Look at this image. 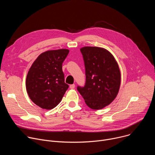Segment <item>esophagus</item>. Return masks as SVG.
I'll return each instance as SVG.
<instances>
[{"label":"esophagus","mask_w":155,"mask_h":155,"mask_svg":"<svg viewBox=\"0 0 155 155\" xmlns=\"http://www.w3.org/2000/svg\"><path fill=\"white\" fill-rule=\"evenodd\" d=\"M75 85L74 84H71V85H70V88H71V89L73 90V89H74V88H75Z\"/></svg>","instance_id":"34e87169"}]
</instances>
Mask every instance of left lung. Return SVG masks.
<instances>
[{
    "mask_svg": "<svg viewBox=\"0 0 155 155\" xmlns=\"http://www.w3.org/2000/svg\"><path fill=\"white\" fill-rule=\"evenodd\" d=\"M83 54L86 83L77 87L86 104L93 110H100L116 98L121 84V72L113 54L97 47L80 48Z\"/></svg>",
    "mask_w": 155,
    "mask_h": 155,
    "instance_id": "1",
    "label": "left lung"
}]
</instances>
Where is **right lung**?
I'll return each mask as SVG.
<instances>
[{
	"mask_svg": "<svg viewBox=\"0 0 155 155\" xmlns=\"http://www.w3.org/2000/svg\"><path fill=\"white\" fill-rule=\"evenodd\" d=\"M68 49L48 50L41 53L28 73L26 87L31 101L43 109L50 110L61 101L69 85L64 82L62 62Z\"/></svg>",
	"mask_w": 155,
	"mask_h": 155,
	"instance_id": "1",
	"label": "right lung"
}]
</instances>
